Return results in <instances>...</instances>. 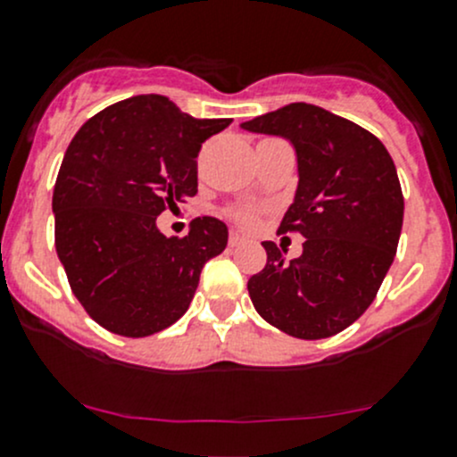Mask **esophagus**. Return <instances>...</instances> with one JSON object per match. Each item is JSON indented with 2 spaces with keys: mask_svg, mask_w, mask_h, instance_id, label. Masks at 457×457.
<instances>
[{
  "mask_svg": "<svg viewBox=\"0 0 457 457\" xmlns=\"http://www.w3.org/2000/svg\"><path fill=\"white\" fill-rule=\"evenodd\" d=\"M229 247H238V245H243V243H245V237H241V234L238 232H229Z\"/></svg>",
  "mask_w": 457,
  "mask_h": 457,
  "instance_id": "obj_1",
  "label": "esophagus"
}]
</instances>
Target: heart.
Listing matches in <instances>:
<instances>
[{
    "label": "heart",
    "instance_id": "1",
    "mask_svg": "<svg viewBox=\"0 0 457 457\" xmlns=\"http://www.w3.org/2000/svg\"><path fill=\"white\" fill-rule=\"evenodd\" d=\"M234 219H237V223L243 225V228H252V225L256 223V219H259V214H256L254 210H238L237 214H234Z\"/></svg>",
    "mask_w": 457,
    "mask_h": 457
}]
</instances>
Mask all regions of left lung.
<instances>
[{"label":"left lung","instance_id":"1","mask_svg":"<svg viewBox=\"0 0 457 457\" xmlns=\"http://www.w3.org/2000/svg\"><path fill=\"white\" fill-rule=\"evenodd\" d=\"M241 127L295 145L299 185L278 232L305 238L292 261L263 243L268 263L247 281L252 303L286 335H337L373 303L395 259L404 196L391 154L370 131L305 102Z\"/></svg>","mask_w":457,"mask_h":457}]
</instances>
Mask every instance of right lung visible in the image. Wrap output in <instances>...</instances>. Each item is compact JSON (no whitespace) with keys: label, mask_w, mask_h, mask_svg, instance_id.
<instances>
[{"label":"right lung","mask_w":457,"mask_h":457,"mask_svg":"<svg viewBox=\"0 0 457 457\" xmlns=\"http://www.w3.org/2000/svg\"><path fill=\"white\" fill-rule=\"evenodd\" d=\"M229 118L198 120L165 96H136L88 118L53 189L55 250L93 321L149 337L187 312L201 270L228 245L223 220L198 216L185 237L156 216L198 192L196 156Z\"/></svg>","instance_id":"1"}]
</instances>
